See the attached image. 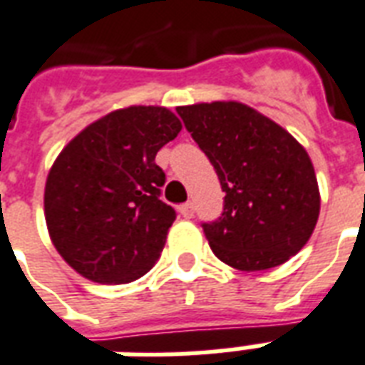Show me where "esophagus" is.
<instances>
[{
    "label": "esophagus",
    "mask_w": 365,
    "mask_h": 365,
    "mask_svg": "<svg viewBox=\"0 0 365 365\" xmlns=\"http://www.w3.org/2000/svg\"><path fill=\"white\" fill-rule=\"evenodd\" d=\"M180 212H182L183 217L185 218H193V215H195V205L191 203H185V205H182V209H180Z\"/></svg>",
    "instance_id": "1"
}]
</instances>
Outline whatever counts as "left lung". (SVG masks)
I'll list each match as a JSON object with an SVG mask.
<instances>
[{
    "mask_svg": "<svg viewBox=\"0 0 365 365\" xmlns=\"http://www.w3.org/2000/svg\"><path fill=\"white\" fill-rule=\"evenodd\" d=\"M175 112L226 193L222 215L201 224L212 253L240 271H265L296 255L312 236L321 203L306 148L240 102Z\"/></svg>",
    "mask_w": 365,
    "mask_h": 365,
    "instance_id": "8db88e82",
    "label": "left lung"
}]
</instances>
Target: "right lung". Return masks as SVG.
Instances as JSON below:
<instances>
[{"label":"right lung","instance_id":"right-lung-1","mask_svg":"<svg viewBox=\"0 0 365 365\" xmlns=\"http://www.w3.org/2000/svg\"><path fill=\"white\" fill-rule=\"evenodd\" d=\"M180 131L166 108H123L83 129L53 162L46 224L59 255L85 279L133 282L160 257L175 210L160 199L166 174L155 158Z\"/></svg>","mask_w":365,"mask_h":365}]
</instances>
